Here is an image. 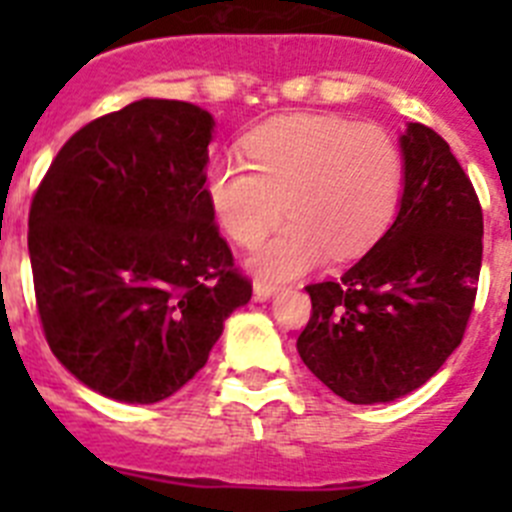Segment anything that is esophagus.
<instances>
[{
  "label": "esophagus",
  "instance_id": "1",
  "mask_svg": "<svg viewBox=\"0 0 512 512\" xmlns=\"http://www.w3.org/2000/svg\"><path fill=\"white\" fill-rule=\"evenodd\" d=\"M277 292H279V284L264 282V279H256V282H253V297H256L259 302L269 300V297L277 295Z\"/></svg>",
  "mask_w": 512,
  "mask_h": 512
}]
</instances>
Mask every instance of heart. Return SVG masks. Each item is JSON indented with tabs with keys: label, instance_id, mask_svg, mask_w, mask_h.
I'll return each instance as SVG.
<instances>
[{
	"label": "heart",
	"instance_id": "obj_1",
	"mask_svg": "<svg viewBox=\"0 0 512 512\" xmlns=\"http://www.w3.org/2000/svg\"><path fill=\"white\" fill-rule=\"evenodd\" d=\"M243 161H215L207 202L217 223L241 246H256L289 212L287 225L256 248L248 264L284 282L328 256L351 259L377 241L392 220L402 184V156L377 125L341 117L289 115L243 138Z\"/></svg>",
	"mask_w": 512,
	"mask_h": 512
}]
</instances>
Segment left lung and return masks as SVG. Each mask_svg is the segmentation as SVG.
<instances>
[{
	"label": "left lung",
	"instance_id": "obj_1",
	"mask_svg": "<svg viewBox=\"0 0 512 512\" xmlns=\"http://www.w3.org/2000/svg\"><path fill=\"white\" fill-rule=\"evenodd\" d=\"M395 223L336 282L310 284L297 351L354 405L423 387L467 330L482 266V207L449 143L420 122L400 135Z\"/></svg>",
	"mask_w": 512,
	"mask_h": 512
}]
</instances>
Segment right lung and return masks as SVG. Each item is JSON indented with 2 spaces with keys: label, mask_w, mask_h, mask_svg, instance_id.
<instances>
[{
  "label": "right lung",
  "mask_w": 512,
  "mask_h": 512,
  "mask_svg": "<svg viewBox=\"0 0 512 512\" xmlns=\"http://www.w3.org/2000/svg\"><path fill=\"white\" fill-rule=\"evenodd\" d=\"M212 130L197 104L138 99L71 135L33 197L45 341L110 400L151 405L182 390L251 300L207 202Z\"/></svg>",
  "instance_id": "right-lung-1"
}]
</instances>
